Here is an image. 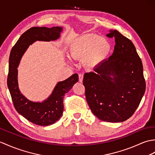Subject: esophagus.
Wrapping results in <instances>:
<instances>
[{
    "label": "esophagus",
    "mask_w": 155,
    "mask_h": 155,
    "mask_svg": "<svg viewBox=\"0 0 155 155\" xmlns=\"http://www.w3.org/2000/svg\"><path fill=\"white\" fill-rule=\"evenodd\" d=\"M78 81L80 82H82V81H83V74H78Z\"/></svg>",
    "instance_id": "1"
}]
</instances>
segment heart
<instances>
[{"label": "heart", "instance_id": "b5f03b06", "mask_svg": "<svg viewBox=\"0 0 155 155\" xmlns=\"http://www.w3.org/2000/svg\"><path fill=\"white\" fill-rule=\"evenodd\" d=\"M111 45L106 38L95 34L79 35L70 46V55L74 59L86 57L90 64H94L104 60L110 52Z\"/></svg>", "mask_w": 155, "mask_h": 155}]
</instances>
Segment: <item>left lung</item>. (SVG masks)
<instances>
[{
    "mask_svg": "<svg viewBox=\"0 0 155 155\" xmlns=\"http://www.w3.org/2000/svg\"><path fill=\"white\" fill-rule=\"evenodd\" d=\"M116 45L108 59L86 73L83 84L86 99L99 120L117 123L130 117L145 91L141 60L132 41L117 30H110Z\"/></svg>",
    "mask_w": 155,
    "mask_h": 155,
    "instance_id": "obj_1",
    "label": "left lung"
}]
</instances>
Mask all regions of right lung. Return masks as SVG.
Listing matches in <instances>:
<instances>
[{
	"label": "right lung",
	"instance_id": "1",
	"mask_svg": "<svg viewBox=\"0 0 155 155\" xmlns=\"http://www.w3.org/2000/svg\"><path fill=\"white\" fill-rule=\"evenodd\" d=\"M63 29L60 26L51 28H31L21 35L10 54L7 84L14 107L28 121L41 126H48L55 124L62 116L64 96L78 81V74H74L66 80L57 82L51 95L43 102H33L28 99L20 91L17 68L29 46L36 41L57 40L60 38Z\"/></svg>",
	"mask_w": 155,
	"mask_h": 155
}]
</instances>
